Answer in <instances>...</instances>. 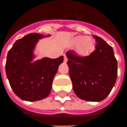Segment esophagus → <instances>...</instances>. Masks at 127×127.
<instances>
[{
	"instance_id": "obj_1",
	"label": "esophagus",
	"mask_w": 127,
	"mask_h": 127,
	"mask_svg": "<svg viewBox=\"0 0 127 127\" xmlns=\"http://www.w3.org/2000/svg\"><path fill=\"white\" fill-rule=\"evenodd\" d=\"M64 62H67V60H68V58H67L66 55H64Z\"/></svg>"
}]
</instances>
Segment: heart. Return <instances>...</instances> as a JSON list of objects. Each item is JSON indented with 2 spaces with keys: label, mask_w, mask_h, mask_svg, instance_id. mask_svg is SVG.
<instances>
[{
  "label": "heart",
  "mask_w": 127,
  "mask_h": 127,
  "mask_svg": "<svg viewBox=\"0 0 127 127\" xmlns=\"http://www.w3.org/2000/svg\"><path fill=\"white\" fill-rule=\"evenodd\" d=\"M75 45H78L77 50L81 54H86L88 53L94 48V41L91 38L89 37H83L79 36L75 38L74 41Z\"/></svg>",
  "instance_id": "obj_1"
}]
</instances>
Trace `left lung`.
Listing matches in <instances>:
<instances>
[{
  "label": "left lung",
  "mask_w": 127,
  "mask_h": 127,
  "mask_svg": "<svg viewBox=\"0 0 127 127\" xmlns=\"http://www.w3.org/2000/svg\"><path fill=\"white\" fill-rule=\"evenodd\" d=\"M93 36L96 41L95 50L85 56L69 50L67 64L76 95L86 101L100 102L115 85L118 63L111 46L97 36Z\"/></svg>",
  "instance_id": "1"
}]
</instances>
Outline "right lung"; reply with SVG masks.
Returning a JSON list of instances; mask_svg holds the SVG:
<instances>
[{"instance_id":"obj_1","label":"right lung","mask_w":127,"mask_h":127,"mask_svg":"<svg viewBox=\"0 0 127 127\" xmlns=\"http://www.w3.org/2000/svg\"><path fill=\"white\" fill-rule=\"evenodd\" d=\"M43 34L30 33L15 42L9 50L5 71L14 93L23 100L34 102L50 94L52 81L64 57L32 62L33 50Z\"/></svg>"}]
</instances>
